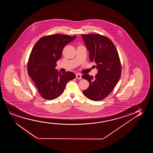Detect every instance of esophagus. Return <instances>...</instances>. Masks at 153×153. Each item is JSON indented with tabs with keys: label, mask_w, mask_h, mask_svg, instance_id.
I'll return each instance as SVG.
<instances>
[{
	"label": "esophagus",
	"mask_w": 153,
	"mask_h": 153,
	"mask_svg": "<svg viewBox=\"0 0 153 153\" xmlns=\"http://www.w3.org/2000/svg\"><path fill=\"white\" fill-rule=\"evenodd\" d=\"M82 74L79 73H78L76 74V78L78 79H81L82 78Z\"/></svg>",
	"instance_id": "34e87169"
}]
</instances>
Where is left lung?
I'll list each match as a JSON object with an SVG mask.
<instances>
[{"mask_svg":"<svg viewBox=\"0 0 153 153\" xmlns=\"http://www.w3.org/2000/svg\"><path fill=\"white\" fill-rule=\"evenodd\" d=\"M82 37L89 51L90 61L96 63L98 69L94 77L89 74L82 76L89 82V87L82 93L91 100H102L112 92L121 77L119 56L108 37L98 34H82Z\"/></svg>","mask_w":153,"mask_h":153,"instance_id":"1","label":"left lung"}]
</instances>
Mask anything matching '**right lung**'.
Returning <instances> with one entry per match:
<instances>
[{
    "label": "right lung",
    "mask_w": 153,
    "mask_h": 153,
    "mask_svg": "<svg viewBox=\"0 0 153 153\" xmlns=\"http://www.w3.org/2000/svg\"><path fill=\"white\" fill-rule=\"evenodd\" d=\"M76 38V36L60 34L45 36L40 38L32 50L27 73L41 96L46 100L60 96L67 82L76 77L73 72H59L55 68L64 46Z\"/></svg>",
    "instance_id": "add662e5"
}]
</instances>
